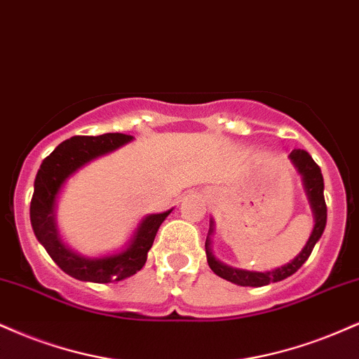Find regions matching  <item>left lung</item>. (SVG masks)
Returning <instances> with one entry per match:
<instances>
[{"label": "left lung", "instance_id": "8db88e82", "mask_svg": "<svg viewBox=\"0 0 359 359\" xmlns=\"http://www.w3.org/2000/svg\"><path fill=\"white\" fill-rule=\"evenodd\" d=\"M289 158L294 163L301 175H303V182L306 194H308L311 209H313L314 214V229L311 232L308 243L303 248L297 256L292 259L287 264L278 267V269L267 271V273H254V271H244V269H236V267H231L227 264H222L221 261H217L210 252V239L209 236L212 234V226L214 222L210 221V229L209 236L205 239V254H207V262H209V267L214 271L219 278L231 280V283L237 284V286H252V287H261L267 286L271 283H278V280H283L289 278L299 269L301 266L308 261V257L313 252L314 245L319 241V237L323 236L326 227V217H327V209L325 202V182H323V174L321 168L316 162L313 161V157L306 152V150L294 149L291 154H289Z\"/></svg>", "mask_w": 359, "mask_h": 359}]
</instances>
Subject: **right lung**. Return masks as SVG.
Listing matches in <instances>:
<instances>
[{"instance_id":"obj_1","label":"right lung","mask_w":359,"mask_h":359,"mask_svg":"<svg viewBox=\"0 0 359 359\" xmlns=\"http://www.w3.org/2000/svg\"><path fill=\"white\" fill-rule=\"evenodd\" d=\"M132 138V135L125 133H103L98 137L76 135L62 142L41 162L34 179V192L29 205L32 227L36 239L43 244L56 266L72 278L105 284L130 278L138 273L145 266L147 252L152 248L158 227L172 212L170 209L167 212L150 214L142 219L127 249L111 256L83 257L68 249L60 239L55 222V205L56 197L68 177L93 158L128 144Z\"/></svg>"}]
</instances>
